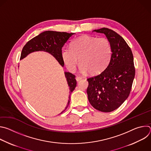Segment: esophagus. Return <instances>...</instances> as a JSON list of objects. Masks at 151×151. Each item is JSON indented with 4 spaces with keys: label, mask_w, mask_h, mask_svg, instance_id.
<instances>
[{
    "label": "esophagus",
    "mask_w": 151,
    "mask_h": 151,
    "mask_svg": "<svg viewBox=\"0 0 151 151\" xmlns=\"http://www.w3.org/2000/svg\"><path fill=\"white\" fill-rule=\"evenodd\" d=\"M81 79H82V78L80 77V76H76V80L77 81H79L81 80Z\"/></svg>",
    "instance_id": "esophagus-1"
}]
</instances>
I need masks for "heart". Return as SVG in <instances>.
<instances>
[{
    "mask_svg": "<svg viewBox=\"0 0 151 151\" xmlns=\"http://www.w3.org/2000/svg\"><path fill=\"white\" fill-rule=\"evenodd\" d=\"M112 54V45L107 38L84 35L73 40L70 48H63L61 58L70 71L75 69L78 59L82 73L97 75L109 65Z\"/></svg>",
    "mask_w": 151,
    "mask_h": 151,
    "instance_id": "heart-1",
    "label": "heart"
}]
</instances>
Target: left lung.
Here are the masks:
<instances>
[{
	"instance_id": "left-lung-1",
	"label": "left lung",
	"mask_w": 151,
	"mask_h": 151,
	"mask_svg": "<svg viewBox=\"0 0 151 151\" xmlns=\"http://www.w3.org/2000/svg\"><path fill=\"white\" fill-rule=\"evenodd\" d=\"M93 31L106 35L111 44L112 54L103 72L87 79L88 99L96 109L110 112L130 95L135 76L133 55L125 40L115 31L105 27Z\"/></svg>"
}]
</instances>
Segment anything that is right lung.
<instances>
[{"label":"right lung","instance_id":"1","mask_svg":"<svg viewBox=\"0 0 151 151\" xmlns=\"http://www.w3.org/2000/svg\"><path fill=\"white\" fill-rule=\"evenodd\" d=\"M73 34L74 33H69L67 32L54 31H45L42 32L26 43L21 51L20 60L26 57L29 54L32 52L44 51L52 54L57 60L61 65L63 66L64 62L61 58V49L64 44ZM65 76L69 87L70 95L69 98L70 100V94L76 86V81L75 79V75L71 73L65 72ZM69 100L65 110L69 106L70 103ZM65 110H64V111Z\"/></svg>","mask_w":151,"mask_h":151}]
</instances>
